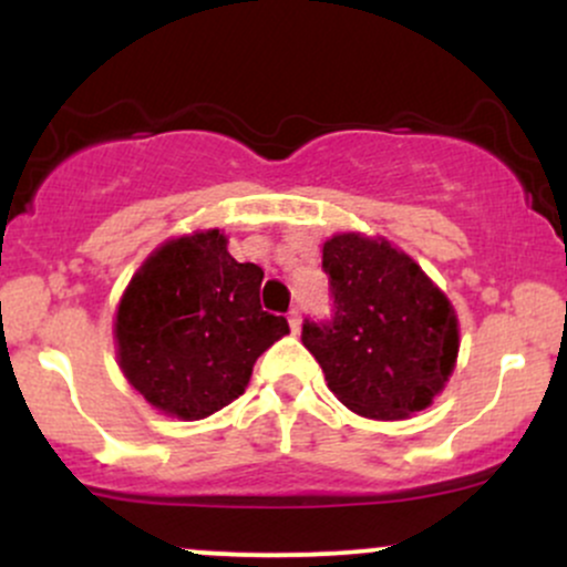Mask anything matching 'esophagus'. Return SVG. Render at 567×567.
Wrapping results in <instances>:
<instances>
[{"instance_id": "1", "label": "esophagus", "mask_w": 567, "mask_h": 567, "mask_svg": "<svg viewBox=\"0 0 567 567\" xmlns=\"http://www.w3.org/2000/svg\"><path fill=\"white\" fill-rule=\"evenodd\" d=\"M288 322H290L292 333H298V330H301V311L290 309V311H288Z\"/></svg>"}]
</instances>
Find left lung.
Instances as JSON below:
<instances>
[{
	"label": "left lung",
	"mask_w": 567,
	"mask_h": 567,
	"mask_svg": "<svg viewBox=\"0 0 567 567\" xmlns=\"http://www.w3.org/2000/svg\"><path fill=\"white\" fill-rule=\"evenodd\" d=\"M330 317L303 320L301 341L330 392L354 413L394 421L432 405L453 373L458 322L405 252L360 234L322 247Z\"/></svg>",
	"instance_id": "1"
}]
</instances>
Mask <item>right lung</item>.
<instances>
[{"mask_svg":"<svg viewBox=\"0 0 567 567\" xmlns=\"http://www.w3.org/2000/svg\"><path fill=\"white\" fill-rule=\"evenodd\" d=\"M264 269L234 261L218 229L162 245L116 311L120 368L162 413L197 421L245 392L252 365L290 333L264 311Z\"/></svg>","mask_w":567,"mask_h":567,"instance_id":"add662e5","label":"right lung"}]
</instances>
